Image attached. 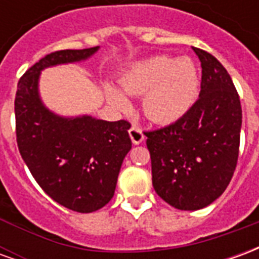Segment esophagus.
I'll return each mask as SVG.
<instances>
[{
    "instance_id": "34e87169",
    "label": "esophagus",
    "mask_w": 259,
    "mask_h": 259,
    "mask_svg": "<svg viewBox=\"0 0 259 259\" xmlns=\"http://www.w3.org/2000/svg\"><path fill=\"white\" fill-rule=\"evenodd\" d=\"M129 136H130V139H132V143L136 144V146H139V144H141V143L144 141V135H143L141 129L135 127V126L129 130Z\"/></svg>"
}]
</instances>
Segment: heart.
Here are the masks:
<instances>
[{"label":"heart","instance_id":"obj_1","mask_svg":"<svg viewBox=\"0 0 259 259\" xmlns=\"http://www.w3.org/2000/svg\"><path fill=\"white\" fill-rule=\"evenodd\" d=\"M129 96H143V112L152 122L174 123L189 113L198 100L201 72L190 57L174 58L154 55L132 64L119 79ZM109 102L119 111H127L130 101L112 84L105 85Z\"/></svg>","mask_w":259,"mask_h":259}]
</instances>
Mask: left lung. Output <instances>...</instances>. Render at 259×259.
I'll list each match as a JSON object with an SVG mask.
<instances>
[{"label": "left lung", "mask_w": 259, "mask_h": 259, "mask_svg": "<svg viewBox=\"0 0 259 259\" xmlns=\"http://www.w3.org/2000/svg\"><path fill=\"white\" fill-rule=\"evenodd\" d=\"M193 50L202 68L198 101L175 123L146 132L152 186L182 211L205 208L226 190L241 130V105L230 74L213 55Z\"/></svg>", "instance_id": "left-lung-1"}]
</instances>
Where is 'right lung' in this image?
I'll return each mask as SVG.
<instances>
[{"label": "right lung", "mask_w": 259, "mask_h": 259, "mask_svg": "<svg viewBox=\"0 0 259 259\" xmlns=\"http://www.w3.org/2000/svg\"><path fill=\"white\" fill-rule=\"evenodd\" d=\"M98 50H62L44 57L22 76L15 98L16 140L27 168L54 201L81 213L107 205L115 194L132 148L130 123L58 115L42 102L38 83L44 69L83 62Z\"/></svg>", "instance_id": "obj_1"}]
</instances>
